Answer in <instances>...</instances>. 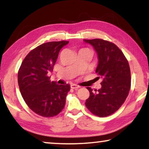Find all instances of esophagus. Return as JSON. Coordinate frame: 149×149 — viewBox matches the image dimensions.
<instances>
[{
	"instance_id": "esophagus-1",
	"label": "esophagus",
	"mask_w": 149,
	"mask_h": 149,
	"mask_svg": "<svg viewBox=\"0 0 149 149\" xmlns=\"http://www.w3.org/2000/svg\"><path fill=\"white\" fill-rule=\"evenodd\" d=\"M70 87L72 89H78L80 87H79V85H75V84H72V85H70Z\"/></svg>"
}]
</instances>
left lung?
Masks as SVG:
<instances>
[{"label":"left lung","mask_w":149,"mask_h":149,"mask_svg":"<svg viewBox=\"0 0 149 149\" xmlns=\"http://www.w3.org/2000/svg\"><path fill=\"white\" fill-rule=\"evenodd\" d=\"M97 55L95 72L102 79L101 88L93 92L87 87L89 97L85 106L91 113L100 117H107L121 107L129 93L131 73L129 63L119 48L113 42L100 38L84 39Z\"/></svg>","instance_id":"left-lung-1"}]
</instances>
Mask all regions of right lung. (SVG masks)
<instances>
[{"label": "right lung", "mask_w": 149, "mask_h": 149, "mask_svg": "<svg viewBox=\"0 0 149 149\" xmlns=\"http://www.w3.org/2000/svg\"><path fill=\"white\" fill-rule=\"evenodd\" d=\"M69 41H53L36 47L28 54L19 69L18 85L23 98L34 113L45 117L56 116L64 109L70 85L51 81L59 52Z\"/></svg>", "instance_id": "add662e5"}]
</instances>
